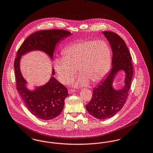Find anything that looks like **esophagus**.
Instances as JSON below:
<instances>
[{
    "mask_svg": "<svg viewBox=\"0 0 153 153\" xmlns=\"http://www.w3.org/2000/svg\"><path fill=\"white\" fill-rule=\"evenodd\" d=\"M76 92V91L74 89H69L68 90V94H72L73 93H74Z\"/></svg>",
    "mask_w": 153,
    "mask_h": 153,
    "instance_id": "obj_1",
    "label": "esophagus"
}]
</instances>
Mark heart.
<instances>
[{
    "mask_svg": "<svg viewBox=\"0 0 153 153\" xmlns=\"http://www.w3.org/2000/svg\"><path fill=\"white\" fill-rule=\"evenodd\" d=\"M63 57L55 59L53 64L57 79L68 84L76 73H80L73 86L95 84L99 82L109 72L112 62V51L109 44L104 40L79 41L67 46L62 52Z\"/></svg>",
    "mask_w": 153,
    "mask_h": 153,
    "instance_id": "b5f03b06",
    "label": "heart"
}]
</instances>
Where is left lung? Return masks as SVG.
Returning <instances> with one entry per match:
<instances>
[{"label":"left lung","mask_w":153,"mask_h":153,"mask_svg":"<svg viewBox=\"0 0 153 153\" xmlns=\"http://www.w3.org/2000/svg\"><path fill=\"white\" fill-rule=\"evenodd\" d=\"M112 51V69L93 90L92 97L86 105L88 112L95 118L105 119L114 117L126 102L133 74L131 54L123 39L116 33L102 31ZM120 71L125 73L124 85L115 89L113 80Z\"/></svg>","instance_id":"left-lung-1"}]
</instances>
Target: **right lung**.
<instances>
[{
	"label": "right lung",
	"mask_w": 153,
	"mask_h": 153,
	"mask_svg": "<svg viewBox=\"0 0 153 153\" xmlns=\"http://www.w3.org/2000/svg\"><path fill=\"white\" fill-rule=\"evenodd\" d=\"M71 36V32L63 30H41L28 36L17 52L14 62L17 91L30 112L40 119L51 120L61 113L64 100L69 96L68 89L53 76L55 74L53 68L51 77L46 84L30 89L21 71V57L31 51H41L53 60L56 46Z\"/></svg>",
	"instance_id": "add662e5"
}]
</instances>
